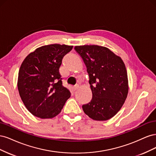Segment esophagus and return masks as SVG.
<instances>
[{
	"label": "esophagus",
	"instance_id": "34e87169",
	"mask_svg": "<svg viewBox=\"0 0 156 156\" xmlns=\"http://www.w3.org/2000/svg\"><path fill=\"white\" fill-rule=\"evenodd\" d=\"M79 88V86L78 85V84H76V85H75L73 87V90H77Z\"/></svg>",
	"mask_w": 156,
	"mask_h": 156
}]
</instances>
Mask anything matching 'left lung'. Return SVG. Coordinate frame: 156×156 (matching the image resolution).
Here are the masks:
<instances>
[{"label": "left lung", "mask_w": 156, "mask_h": 156, "mask_svg": "<svg viewBox=\"0 0 156 156\" xmlns=\"http://www.w3.org/2000/svg\"><path fill=\"white\" fill-rule=\"evenodd\" d=\"M85 64L92 98L82 106L90 119L104 121L120 111L128 93V80L123 60L105 47L75 46Z\"/></svg>", "instance_id": "left-lung-1"}]
</instances>
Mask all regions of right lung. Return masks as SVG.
<instances>
[{
	"instance_id": "right-lung-1",
	"label": "right lung",
	"mask_w": 156,
	"mask_h": 156,
	"mask_svg": "<svg viewBox=\"0 0 156 156\" xmlns=\"http://www.w3.org/2000/svg\"><path fill=\"white\" fill-rule=\"evenodd\" d=\"M73 46L60 44L36 49L23 60L18 74L17 87L27 108L40 119L58 115L71 93L62 85L59 68L64 56Z\"/></svg>"
}]
</instances>
